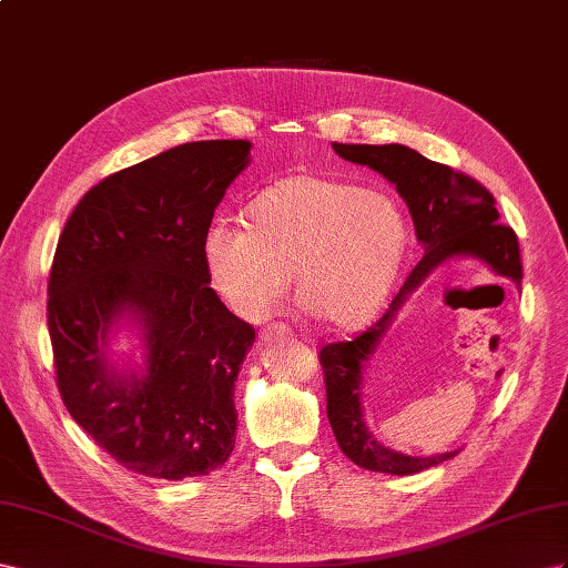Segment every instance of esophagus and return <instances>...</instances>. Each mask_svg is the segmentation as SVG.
<instances>
[{
  "label": "esophagus",
  "mask_w": 568,
  "mask_h": 568,
  "mask_svg": "<svg viewBox=\"0 0 568 568\" xmlns=\"http://www.w3.org/2000/svg\"><path fill=\"white\" fill-rule=\"evenodd\" d=\"M290 331L285 323H271V326H266L262 333H258V343L262 345H268V343H273V339H278V337H287Z\"/></svg>",
  "instance_id": "esophagus-1"
}]
</instances>
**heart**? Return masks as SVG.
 <instances>
[{"label":"heart","mask_w":568,"mask_h":568,"mask_svg":"<svg viewBox=\"0 0 568 568\" xmlns=\"http://www.w3.org/2000/svg\"><path fill=\"white\" fill-rule=\"evenodd\" d=\"M250 214L216 216L202 240L209 278L237 316H268L293 271L304 306L331 328L378 314L407 250L395 197L302 173L264 190Z\"/></svg>","instance_id":"1"}]
</instances>
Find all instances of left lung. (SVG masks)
Returning a JSON list of instances; mask_svg holds the SVG:
<instances>
[{"label": "left lung", "mask_w": 568, "mask_h": 568, "mask_svg": "<svg viewBox=\"0 0 568 568\" xmlns=\"http://www.w3.org/2000/svg\"><path fill=\"white\" fill-rule=\"evenodd\" d=\"M337 156L368 166L390 181L407 202L416 240L424 256L409 273L397 297L374 326L349 343H333L321 349L326 371L328 418L339 449L362 468L393 476H412L443 464L459 449L443 455L414 457L383 445L368 428L364 409L366 374L383 337L393 328L399 310L430 275L452 258H476L493 273L509 278L521 290V256L509 225L499 223L493 194L474 178L426 159L407 144H343L333 142Z\"/></svg>", "instance_id": "1"}]
</instances>
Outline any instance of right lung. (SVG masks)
Instances as JSON below:
<instances>
[{
    "instance_id": "1",
    "label": "right lung",
    "mask_w": 568,
    "mask_h": 568,
    "mask_svg": "<svg viewBox=\"0 0 568 568\" xmlns=\"http://www.w3.org/2000/svg\"><path fill=\"white\" fill-rule=\"evenodd\" d=\"M250 152L204 140L144 159L94 185L59 237L47 326L63 404L142 476H206L235 447L254 328L209 285L202 240ZM121 332L139 343L119 351Z\"/></svg>"
}]
</instances>
